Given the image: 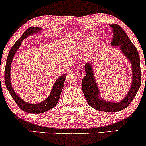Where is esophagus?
<instances>
[{"mask_svg":"<svg viewBox=\"0 0 146 146\" xmlns=\"http://www.w3.org/2000/svg\"><path fill=\"white\" fill-rule=\"evenodd\" d=\"M76 72H77L78 76H80V77H83L84 75L86 74L85 71H84V70L83 68H79V69H78L77 71H76Z\"/></svg>","mask_w":146,"mask_h":146,"instance_id":"esophagus-1","label":"esophagus"}]
</instances>
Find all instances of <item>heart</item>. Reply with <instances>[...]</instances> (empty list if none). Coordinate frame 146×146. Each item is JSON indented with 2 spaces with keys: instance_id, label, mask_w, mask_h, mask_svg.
<instances>
[{
  "instance_id": "heart-1",
  "label": "heart",
  "mask_w": 146,
  "mask_h": 146,
  "mask_svg": "<svg viewBox=\"0 0 146 146\" xmlns=\"http://www.w3.org/2000/svg\"><path fill=\"white\" fill-rule=\"evenodd\" d=\"M96 38V36H92L91 37V39H93V40H94Z\"/></svg>"
}]
</instances>
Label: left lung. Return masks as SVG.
Masks as SVG:
<instances>
[{"label": "left lung", "instance_id": "obj_1", "mask_svg": "<svg viewBox=\"0 0 146 146\" xmlns=\"http://www.w3.org/2000/svg\"><path fill=\"white\" fill-rule=\"evenodd\" d=\"M110 27L112 29L113 31L112 46H119V48L132 64L133 82L128 94L124 100L117 103L102 100L98 96V88L96 84L92 67L89 63L85 65L86 75L84 76L82 82V91L88 105L97 110L106 112H119L127 108L136 96L141 84L140 57L137 48L132 43L125 31L119 25L114 24L110 25Z\"/></svg>", "mask_w": 146, "mask_h": 146}]
</instances>
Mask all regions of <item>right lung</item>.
<instances>
[{
    "label": "right lung",
    "mask_w": 146,
    "mask_h": 146,
    "mask_svg": "<svg viewBox=\"0 0 146 146\" xmlns=\"http://www.w3.org/2000/svg\"><path fill=\"white\" fill-rule=\"evenodd\" d=\"M40 30H41V29L38 27H29L25 31V33L22 34L21 38L15 42V43L13 45V47L10 49L8 55H7V60H6L5 69V83L6 88L8 90L9 93L13 97V98L14 99L15 101L16 102L18 107L22 110L31 114L43 113V112H45L46 111L52 109V108L56 106L60 99V96L63 86L64 85L65 77L67 76V74H64L62 76H60L57 79L55 84H54L53 88H52L50 96L44 101L38 103V104H29V103H26L22 99H21L13 91L11 83H10V66H11L13 57H14L16 51L18 50L19 47L20 46L22 40L25 39L26 37H27L28 36L32 34L33 33H36L40 31Z\"/></svg>",
    "instance_id": "obj_1"
}]
</instances>
